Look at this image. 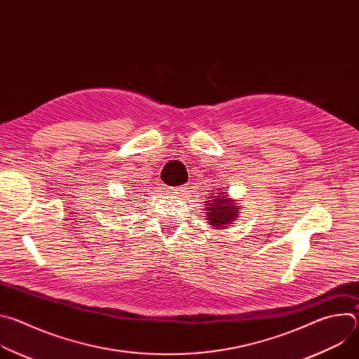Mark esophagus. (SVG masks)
I'll use <instances>...</instances> for the list:
<instances>
[{
  "mask_svg": "<svg viewBox=\"0 0 359 359\" xmlns=\"http://www.w3.org/2000/svg\"><path fill=\"white\" fill-rule=\"evenodd\" d=\"M187 186H180V187H173V189H170V191L172 193H175V194H179V196H182V194H184L186 191H187Z\"/></svg>",
  "mask_w": 359,
  "mask_h": 359,
  "instance_id": "34e87169",
  "label": "esophagus"
}]
</instances>
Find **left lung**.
<instances>
[{
	"instance_id": "8db88e82",
	"label": "left lung",
	"mask_w": 359,
	"mask_h": 359,
	"mask_svg": "<svg viewBox=\"0 0 359 359\" xmlns=\"http://www.w3.org/2000/svg\"><path fill=\"white\" fill-rule=\"evenodd\" d=\"M206 200V215L208 223L216 229H226L233 222L237 220L238 215L241 213L237 203L231 198H227L226 193H213L209 197H203Z\"/></svg>"
}]
</instances>
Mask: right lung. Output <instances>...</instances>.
Instances as JSON below:
<instances>
[{
	"instance_id": "1",
	"label": "right lung",
	"mask_w": 359,
	"mask_h": 359,
	"mask_svg": "<svg viewBox=\"0 0 359 359\" xmlns=\"http://www.w3.org/2000/svg\"><path fill=\"white\" fill-rule=\"evenodd\" d=\"M128 201H129V200H128Z\"/></svg>"
}]
</instances>
